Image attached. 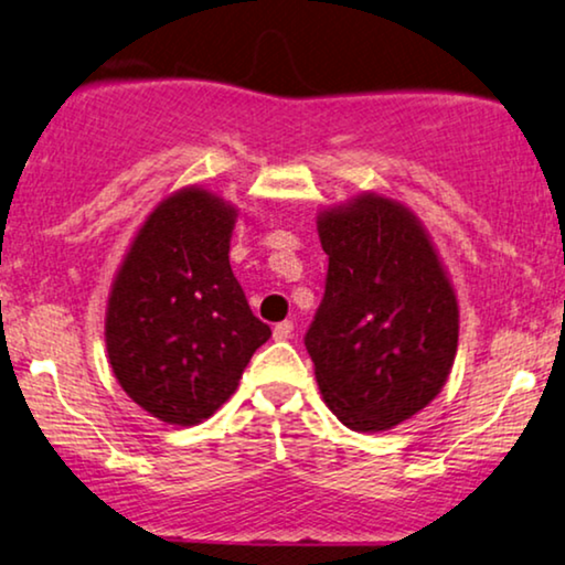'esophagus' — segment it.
I'll return each instance as SVG.
<instances>
[{
    "instance_id": "esophagus-1",
    "label": "esophagus",
    "mask_w": 565,
    "mask_h": 565,
    "mask_svg": "<svg viewBox=\"0 0 565 565\" xmlns=\"http://www.w3.org/2000/svg\"><path fill=\"white\" fill-rule=\"evenodd\" d=\"M291 333H295V323H291V320H281V323L274 326L276 341H287V339H291Z\"/></svg>"
}]
</instances>
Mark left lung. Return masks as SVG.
Returning <instances> with one entry per match:
<instances>
[{
  "label": "left lung",
  "instance_id": "1",
  "mask_svg": "<svg viewBox=\"0 0 565 565\" xmlns=\"http://www.w3.org/2000/svg\"><path fill=\"white\" fill-rule=\"evenodd\" d=\"M326 291L305 333L328 409L349 430H388L440 394L459 305L419 221L362 195L318 218Z\"/></svg>",
  "mask_w": 565,
  "mask_h": 565
}]
</instances>
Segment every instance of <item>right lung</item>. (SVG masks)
Here are the masks:
<instances>
[{
	"label": "right lung",
	"mask_w": 565,
	"mask_h": 565,
	"mask_svg": "<svg viewBox=\"0 0 565 565\" xmlns=\"http://www.w3.org/2000/svg\"><path fill=\"white\" fill-rule=\"evenodd\" d=\"M234 218L237 211L213 192L180 190L142 224L111 287V370L161 423L209 419L270 339L232 274Z\"/></svg>",
	"instance_id": "obj_1"
}]
</instances>
